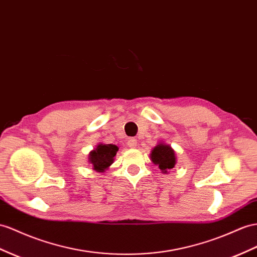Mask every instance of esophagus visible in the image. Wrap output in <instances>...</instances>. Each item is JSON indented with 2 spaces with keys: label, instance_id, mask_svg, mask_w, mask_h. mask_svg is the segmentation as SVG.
<instances>
[{
  "label": "esophagus",
  "instance_id": "1",
  "mask_svg": "<svg viewBox=\"0 0 257 257\" xmlns=\"http://www.w3.org/2000/svg\"><path fill=\"white\" fill-rule=\"evenodd\" d=\"M127 146L129 148H136L137 147V139H135V138H130V139H128V141H127Z\"/></svg>",
  "mask_w": 257,
  "mask_h": 257
}]
</instances>
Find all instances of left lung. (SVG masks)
<instances>
[{
  "label": "left lung",
  "mask_w": 257,
  "mask_h": 257,
  "mask_svg": "<svg viewBox=\"0 0 257 257\" xmlns=\"http://www.w3.org/2000/svg\"><path fill=\"white\" fill-rule=\"evenodd\" d=\"M151 161L155 165L159 166L163 174H167L168 170L175 167L176 165V155L175 151L169 144L159 143L151 152Z\"/></svg>",
  "instance_id": "8db88e82"
}]
</instances>
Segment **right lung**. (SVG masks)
I'll return each instance as SVG.
<instances>
[{"label": "right lung", "mask_w": 257, "mask_h": 257, "mask_svg": "<svg viewBox=\"0 0 257 257\" xmlns=\"http://www.w3.org/2000/svg\"><path fill=\"white\" fill-rule=\"evenodd\" d=\"M118 151V147L114 144H103L98 146L91 151L89 154V163L97 173H103L114 162V156Z\"/></svg>", "instance_id": "obj_1"}]
</instances>
